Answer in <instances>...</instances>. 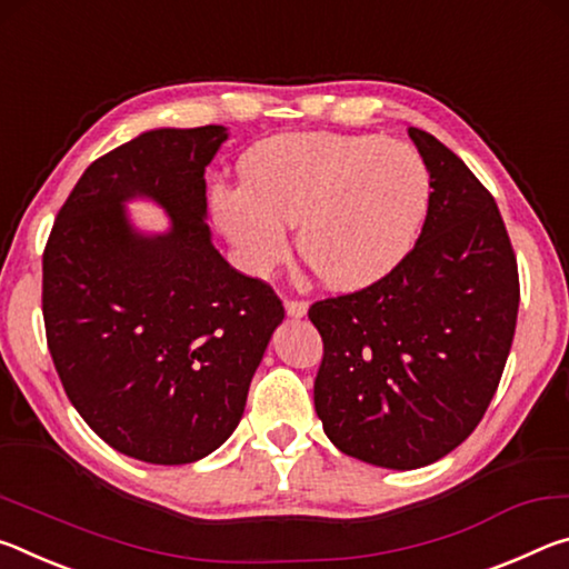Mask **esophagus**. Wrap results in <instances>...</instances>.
Listing matches in <instances>:
<instances>
[{"mask_svg": "<svg viewBox=\"0 0 569 569\" xmlns=\"http://www.w3.org/2000/svg\"><path fill=\"white\" fill-rule=\"evenodd\" d=\"M284 312L290 315V318H305V315H307V302L305 300H287L284 302Z\"/></svg>", "mask_w": 569, "mask_h": 569, "instance_id": "esophagus-1", "label": "esophagus"}]
</instances>
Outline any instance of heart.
I'll use <instances>...</instances> for the list:
<instances>
[{
    "label": "heart",
    "mask_w": 569,
    "mask_h": 569,
    "mask_svg": "<svg viewBox=\"0 0 569 569\" xmlns=\"http://www.w3.org/2000/svg\"><path fill=\"white\" fill-rule=\"evenodd\" d=\"M244 186L211 193L213 219L239 264L267 274L297 244L325 284L362 290L406 262L421 239L433 179L416 148L383 136L282 133L241 161Z\"/></svg>",
    "instance_id": "obj_1"
}]
</instances>
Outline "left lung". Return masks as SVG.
<instances>
[{
    "label": "left lung",
    "instance_id": "left-lung-1",
    "mask_svg": "<svg viewBox=\"0 0 569 569\" xmlns=\"http://www.w3.org/2000/svg\"><path fill=\"white\" fill-rule=\"evenodd\" d=\"M408 136L433 179L421 239L380 282L310 307L325 346L315 378L325 433L352 459L398 471L469 439L497 393L519 310L495 197L439 138Z\"/></svg>",
    "mask_w": 569,
    "mask_h": 569
}]
</instances>
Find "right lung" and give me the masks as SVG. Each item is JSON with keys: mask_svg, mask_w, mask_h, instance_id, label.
Instances as JSON below:
<instances>
[{"mask_svg": "<svg viewBox=\"0 0 569 569\" xmlns=\"http://www.w3.org/2000/svg\"><path fill=\"white\" fill-rule=\"evenodd\" d=\"M223 126L156 128L92 161L54 219L42 315L64 393L116 451L199 461L234 433L284 307L211 244L203 171ZM148 198L170 229L138 232Z\"/></svg>", "mask_w": 569, "mask_h": 569, "instance_id": "right-lung-1", "label": "right lung"}]
</instances>
